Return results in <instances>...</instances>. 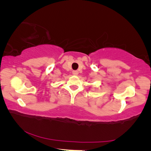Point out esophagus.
Masks as SVG:
<instances>
[{"label": "esophagus", "mask_w": 151, "mask_h": 151, "mask_svg": "<svg viewBox=\"0 0 151 151\" xmlns=\"http://www.w3.org/2000/svg\"><path fill=\"white\" fill-rule=\"evenodd\" d=\"M73 74L74 75H78V70H73Z\"/></svg>", "instance_id": "1"}]
</instances>
